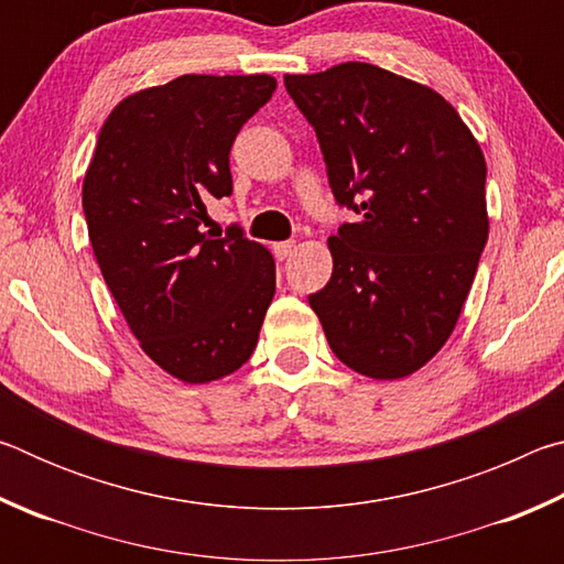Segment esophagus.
<instances>
[{
    "instance_id": "34e87169",
    "label": "esophagus",
    "mask_w": 564,
    "mask_h": 564,
    "mask_svg": "<svg viewBox=\"0 0 564 564\" xmlns=\"http://www.w3.org/2000/svg\"><path fill=\"white\" fill-rule=\"evenodd\" d=\"M293 248H295L293 241H281V243L273 246V256H275V259H279V261H285V259H289V256L293 253Z\"/></svg>"
}]
</instances>
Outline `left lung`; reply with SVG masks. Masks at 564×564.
Returning a JSON list of instances; mask_svg holds the SVG:
<instances>
[{"instance_id":"left-lung-1","label":"left lung","mask_w":564,"mask_h":564,"mask_svg":"<svg viewBox=\"0 0 564 564\" xmlns=\"http://www.w3.org/2000/svg\"><path fill=\"white\" fill-rule=\"evenodd\" d=\"M316 131L338 206L330 281L308 295L336 358L415 373L451 338L488 243L485 156L441 94L373 64L285 74Z\"/></svg>"}]
</instances>
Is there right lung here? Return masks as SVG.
<instances>
[{
    "label": "right lung",
    "mask_w": 564,
    "mask_h": 564,
    "mask_svg": "<svg viewBox=\"0 0 564 564\" xmlns=\"http://www.w3.org/2000/svg\"><path fill=\"white\" fill-rule=\"evenodd\" d=\"M273 91L269 74H186L131 94L84 176L104 281L147 356L184 383L241 368L273 301V256L238 224L204 231L206 206L234 191L236 133Z\"/></svg>",
    "instance_id": "add662e5"
}]
</instances>
